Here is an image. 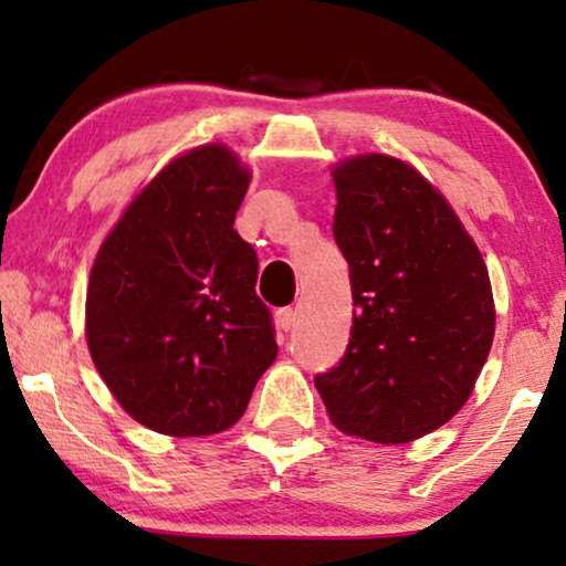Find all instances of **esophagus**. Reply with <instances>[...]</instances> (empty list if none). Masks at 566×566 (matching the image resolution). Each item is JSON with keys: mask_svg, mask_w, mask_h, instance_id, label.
<instances>
[{"mask_svg": "<svg viewBox=\"0 0 566 566\" xmlns=\"http://www.w3.org/2000/svg\"><path fill=\"white\" fill-rule=\"evenodd\" d=\"M276 325H280V331H292L294 328V310L292 307H284L276 313Z\"/></svg>", "mask_w": 566, "mask_h": 566, "instance_id": "esophagus-1", "label": "esophagus"}]
</instances>
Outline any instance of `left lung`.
Masks as SVG:
<instances>
[{
    "label": "left lung",
    "instance_id": "left-lung-1",
    "mask_svg": "<svg viewBox=\"0 0 566 566\" xmlns=\"http://www.w3.org/2000/svg\"><path fill=\"white\" fill-rule=\"evenodd\" d=\"M331 174L356 313L346 356L315 387L338 431L410 443L464 408L488 361V264L449 200L402 158L359 154Z\"/></svg>",
    "mask_w": 566,
    "mask_h": 566
}]
</instances>
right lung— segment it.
<instances>
[{"label":"right lung","instance_id":"add662e5","mask_svg":"<svg viewBox=\"0 0 566 566\" xmlns=\"http://www.w3.org/2000/svg\"><path fill=\"white\" fill-rule=\"evenodd\" d=\"M251 169L222 143L164 166L102 241L86 346L120 408L164 436L228 431L276 359L259 259L233 228Z\"/></svg>","mask_w":566,"mask_h":566}]
</instances>
